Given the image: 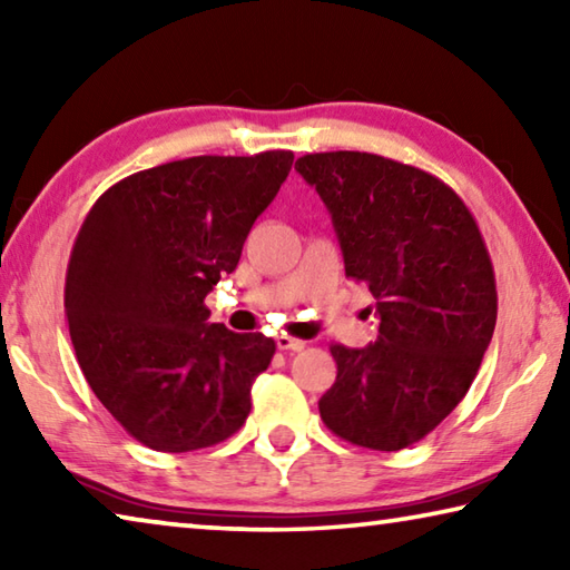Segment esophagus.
<instances>
[{"instance_id": "1", "label": "esophagus", "mask_w": 570, "mask_h": 570, "mask_svg": "<svg viewBox=\"0 0 570 570\" xmlns=\"http://www.w3.org/2000/svg\"><path fill=\"white\" fill-rule=\"evenodd\" d=\"M276 346H278V350H284V352H302L304 346H306V342L282 334V336H276Z\"/></svg>"}]
</instances>
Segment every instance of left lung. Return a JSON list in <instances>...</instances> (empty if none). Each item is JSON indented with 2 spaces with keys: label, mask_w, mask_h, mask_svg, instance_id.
Here are the masks:
<instances>
[{
  "label": "left lung",
  "mask_w": 570,
  "mask_h": 570,
  "mask_svg": "<svg viewBox=\"0 0 570 570\" xmlns=\"http://www.w3.org/2000/svg\"><path fill=\"white\" fill-rule=\"evenodd\" d=\"M330 208L344 272L377 298L364 350L332 344L336 382L320 414L336 438L394 452L465 397L493 340L495 272L470 208L448 183L360 150L296 160Z\"/></svg>",
  "instance_id": "left-lung-1"
}]
</instances>
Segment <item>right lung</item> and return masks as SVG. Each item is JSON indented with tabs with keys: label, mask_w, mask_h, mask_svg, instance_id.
Returning a JSON list of instances; mask_svg holds the SVG:
<instances>
[{
	"label": "right lung",
	"mask_w": 570,
	"mask_h": 570,
	"mask_svg": "<svg viewBox=\"0 0 570 570\" xmlns=\"http://www.w3.org/2000/svg\"><path fill=\"white\" fill-rule=\"evenodd\" d=\"M292 163V150L163 163L85 216L65 278L70 340L95 397L146 448H210L246 422L276 344L208 324L204 298L238 266Z\"/></svg>",
	"instance_id": "obj_1"
}]
</instances>
